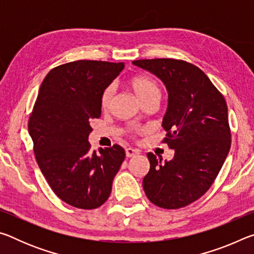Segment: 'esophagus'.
I'll return each mask as SVG.
<instances>
[{
  "mask_svg": "<svg viewBox=\"0 0 254 254\" xmlns=\"http://www.w3.org/2000/svg\"><path fill=\"white\" fill-rule=\"evenodd\" d=\"M126 154H127V158L134 157V156H136V154H139V150L132 149V148H127L126 149Z\"/></svg>",
  "mask_w": 254,
  "mask_h": 254,
  "instance_id": "esophagus-1",
  "label": "esophagus"
}]
</instances>
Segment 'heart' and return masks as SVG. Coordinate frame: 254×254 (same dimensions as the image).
Instances as JSON below:
<instances>
[{
    "label": "heart",
    "instance_id": "1",
    "mask_svg": "<svg viewBox=\"0 0 254 254\" xmlns=\"http://www.w3.org/2000/svg\"><path fill=\"white\" fill-rule=\"evenodd\" d=\"M131 88L133 92L139 98L141 102H143L147 98L151 97L153 95H160V92H159V87L156 84V81L152 80L151 78H148V77L144 76H137L134 77L130 81ZM114 93V87L113 86H109V87L105 88V91L103 92L102 97H101V106L102 109H107L110 106L112 97H113Z\"/></svg>",
    "mask_w": 254,
    "mask_h": 254
}]
</instances>
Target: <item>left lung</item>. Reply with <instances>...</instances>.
<instances>
[{
  "instance_id": "1",
  "label": "left lung",
  "mask_w": 254,
  "mask_h": 254,
  "mask_svg": "<svg viewBox=\"0 0 254 254\" xmlns=\"http://www.w3.org/2000/svg\"><path fill=\"white\" fill-rule=\"evenodd\" d=\"M133 65L160 79L168 93L162 119L171 160L149 152L150 170L143 178L149 200L176 209L203 196L220 173L231 148L227 105L204 71L176 59H142Z\"/></svg>"
}]
</instances>
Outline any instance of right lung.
Segmentation results:
<instances>
[{
    "mask_svg": "<svg viewBox=\"0 0 254 254\" xmlns=\"http://www.w3.org/2000/svg\"><path fill=\"white\" fill-rule=\"evenodd\" d=\"M123 68L124 63L77 60L51 69L40 86L29 119L33 151L55 194L74 207L104 204L126 158L118 144L96 152L88 142L102 94Z\"/></svg>",
    "mask_w": 254,
    "mask_h": 254,
    "instance_id": "obj_1",
    "label": "right lung"
}]
</instances>
